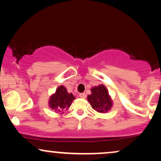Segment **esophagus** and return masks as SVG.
I'll return each instance as SVG.
<instances>
[{"label": "esophagus", "mask_w": 161, "mask_h": 161, "mask_svg": "<svg viewBox=\"0 0 161 161\" xmlns=\"http://www.w3.org/2000/svg\"><path fill=\"white\" fill-rule=\"evenodd\" d=\"M79 97H80L81 98H86V93L79 94Z\"/></svg>", "instance_id": "obj_1"}]
</instances>
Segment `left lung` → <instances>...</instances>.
Segmentation results:
<instances>
[{
  "label": "left lung",
  "mask_w": 161,
  "mask_h": 161,
  "mask_svg": "<svg viewBox=\"0 0 161 161\" xmlns=\"http://www.w3.org/2000/svg\"><path fill=\"white\" fill-rule=\"evenodd\" d=\"M91 95H88L87 100L92 108L97 113H108L113 107V100L109 95L108 90L104 85H99L91 88Z\"/></svg>",
  "instance_id": "8db88e82"
}]
</instances>
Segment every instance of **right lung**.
I'll return each mask as SVG.
<instances>
[{"label": "right lung", "instance_id": "1", "mask_svg": "<svg viewBox=\"0 0 161 161\" xmlns=\"http://www.w3.org/2000/svg\"><path fill=\"white\" fill-rule=\"evenodd\" d=\"M75 97L72 93H68L66 87L60 86L56 92L50 96L48 101L49 108L54 110L57 114H64L69 108Z\"/></svg>", "mask_w": 161, "mask_h": 161}]
</instances>
